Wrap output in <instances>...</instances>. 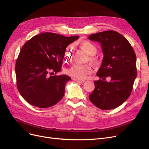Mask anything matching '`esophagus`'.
Wrapping results in <instances>:
<instances>
[{
  "mask_svg": "<svg viewBox=\"0 0 149 149\" xmlns=\"http://www.w3.org/2000/svg\"><path fill=\"white\" fill-rule=\"evenodd\" d=\"M72 80L75 81H77L78 83H83L85 81V80H79V79H72Z\"/></svg>",
  "mask_w": 149,
  "mask_h": 149,
  "instance_id": "34e87169",
  "label": "esophagus"
}]
</instances>
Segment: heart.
<instances>
[{"mask_svg":"<svg viewBox=\"0 0 149 149\" xmlns=\"http://www.w3.org/2000/svg\"><path fill=\"white\" fill-rule=\"evenodd\" d=\"M81 48L84 50L90 56H94L98 52L97 47L91 42L88 41H85L80 43ZM73 56V51L71 46H69L65 53V58L66 60L71 59ZM90 61L91 63L97 65L98 64V59L91 56L90 57ZM91 68L88 65H81V64H74L71 67H70L65 70V72L74 78L78 79H82L85 78L88 75L91 73Z\"/></svg>","mask_w":149,"mask_h":149,"instance_id":"obj_1","label":"heart"}]
</instances>
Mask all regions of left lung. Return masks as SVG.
<instances>
[{
	"label": "left lung",
	"instance_id": "left-lung-1",
	"mask_svg": "<svg viewBox=\"0 0 149 149\" xmlns=\"http://www.w3.org/2000/svg\"><path fill=\"white\" fill-rule=\"evenodd\" d=\"M101 43L104 57L95 81V89L89 95L92 104L102 110L121 105L129 97L136 77L135 52L127 39L115 31L91 34L88 38ZM110 76L109 82L104 81Z\"/></svg>",
	"mask_w": 149,
	"mask_h": 149
}]
</instances>
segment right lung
I'll list each match as a JSON object with an SVG mask.
<instances>
[{"label":"right lung","instance_id":"right-lung-1","mask_svg":"<svg viewBox=\"0 0 149 149\" xmlns=\"http://www.w3.org/2000/svg\"><path fill=\"white\" fill-rule=\"evenodd\" d=\"M79 38L44 33L23 45L15 70L18 91L28 103L48 108L63 97L65 85L70 78L52 74L60 71L66 47Z\"/></svg>","mask_w":149,"mask_h":149}]
</instances>
